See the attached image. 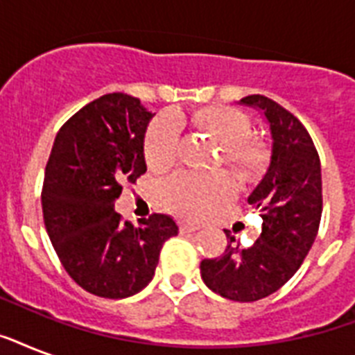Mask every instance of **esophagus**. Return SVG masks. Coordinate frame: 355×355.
<instances>
[{"label":"esophagus","mask_w":355,"mask_h":355,"mask_svg":"<svg viewBox=\"0 0 355 355\" xmlns=\"http://www.w3.org/2000/svg\"><path fill=\"white\" fill-rule=\"evenodd\" d=\"M178 228H180V232H197L200 227L199 225H195V223L182 221L180 225H178Z\"/></svg>","instance_id":"obj_1"}]
</instances>
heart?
<instances>
[{
	"instance_id": "1",
	"label": "heart",
	"mask_w": 355,
	"mask_h": 355,
	"mask_svg": "<svg viewBox=\"0 0 355 355\" xmlns=\"http://www.w3.org/2000/svg\"><path fill=\"white\" fill-rule=\"evenodd\" d=\"M195 128L221 144L223 158L243 177L256 178L265 171L269 150L261 139L250 136V121L243 112L225 105H211L189 114ZM180 153L177 123L160 116L150 123L145 134L144 155L153 171H167L175 166ZM234 180L227 173H177L160 188L162 206L171 214L200 219L232 199Z\"/></svg>"
}]
</instances>
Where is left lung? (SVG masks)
Returning a JSON list of instances; mask_svg holds the SVG:
<instances>
[{"instance_id":"1","label":"left lung","mask_w":355,"mask_h":355,"mask_svg":"<svg viewBox=\"0 0 355 355\" xmlns=\"http://www.w3.org/2000/svg\"><path fill=\"white\" fill-rule=\"evenodd\" d=\"M269 123V169L248 195L259 210L261 234L252 247L230 245L225 254L200 261V276L211 291L236 302H254L278 291L302 265L319 232L322 178L319 153L306 127L289 110L265 96L243 97Z\"/></svg>"}]
</instances>
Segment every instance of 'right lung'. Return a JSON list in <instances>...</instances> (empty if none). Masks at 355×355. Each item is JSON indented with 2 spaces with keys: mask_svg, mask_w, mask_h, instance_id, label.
Returning a JSON list of instances; mask_svg holds the SVG:
<instances>
[{
  "mask_svg": "<svg viewBox=\"0 0 355 355\" xmlns=\"http://www.w3.org/2000/svg\"><path fill=\"white\" fill-rule=\"evenodd\" d=\"M150 118L136 97L107 94L64 123L47 160L42 188L47 236L66 272L97 297L141 291L155 276L162 245L178 234L164 214L134 227L114 211L121 184L147 171L144 139Z\"/></svg>",
  "mask_w": 355,
  "mask_h": 355,
  "instance_id": "obj_1",
  "label": "right lung"
}]
</instances>
